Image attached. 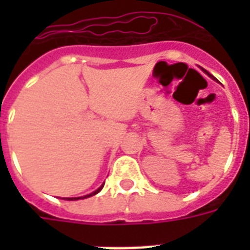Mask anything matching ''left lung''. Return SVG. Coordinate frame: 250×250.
<instances>
[{"label": "left lung", "instance_id": "obj_1", "mask_svg": "<svg viewBox=\"0 0 250 250\" xmlns=\"http://www.w3.org/2000/svg\"><path fill=\"white\" fill-rule=\"evenodd\" d=\"M206 74H208V72H206ZM210 76H211V75H210ZM211 78H213V76H211Z\"/></svg>", "mask_w": 250, "mask_h": 250}]
</instances>
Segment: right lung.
I'll return each mask as SVG.
<instances>
[{"mask_svg": "<svg viewBox=\"0 0 250 250\" xmlns=\"http://www.w3.org/2000/svg\"><path fill=\"white\" fill-rule=\"evenodd\" d=\"M102 187H104V184H102V186L100 187V188H98L97 190H94L93 193H90V194H86V196H84V198H86V197H90V196H94V194H96V193H98V192H100V190L102 189ZM79 198H82V197H76V198H75V197H74V198H67V200H79Z\"/></svg>", "mask_w": 250, "mask_h": 250, "instance_id": "obj_1", "label": "right lung"}]
</instances>
